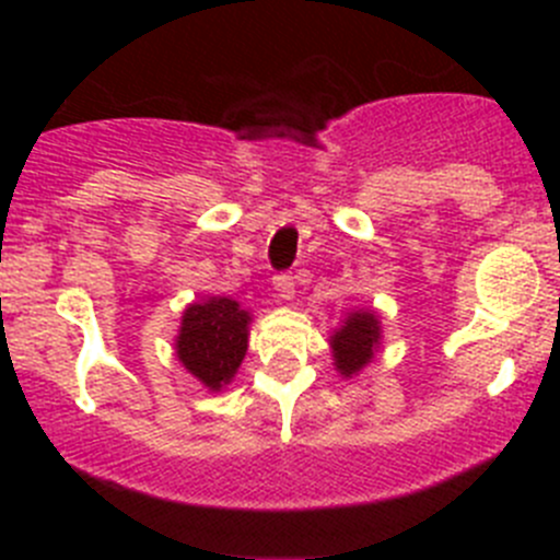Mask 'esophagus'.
<instances>
[{"label": "esophagus", "instance_id": "34e87169", "mask_svg": "<svg viewBox=\"0 0 560 560\" xmlns=\"http://www.w3.org/2000/svg\"><path fill=\"white\" fill-rule=\"evenodd\" d=\"M273 290L279 292L281 301H292V298H295V279L287 273L273 276Z\"/></svg>", "mask_w": 560, "mask_h": 560}]
</instances>
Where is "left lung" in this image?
I'll use <instances>...</instances> for the list:
<instances>
[{
  "label": "left lung",
  "mask_w": 560,
  "mask_h": 560,
  "mask_svg": "<svg viewBox=\"0 0 560 560\" xmlns=\"http://www.w3.org/2000/svg\"><path fill=\"white\" fill-rule=\"evenodd\" d=\"M382 341V322L371 308H360L347 316L338 330H332L330 349L336 360V371L347 380L358 376L374 360Z\"/></svg>",
  "instance_id": "obj_1"
}]
</instances>
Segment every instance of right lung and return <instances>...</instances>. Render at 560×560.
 <instances>
[{
  "label": "right lung",
  "mask_w": 560,
  "mask_h": 560,
  "mask_svg": "<svg viewBox=\"0 0 560 560\" xmlns=\"http://www.w3.org/2000/svg\"><path fill=\"white\" fill-rule=\"evenodd\" d=\"M252 314L233 298H206L186 306L175 336V358L208 389L230 385L248 349Z\"/></svg>",
  "instance_id": "1"
}]
</instances>
